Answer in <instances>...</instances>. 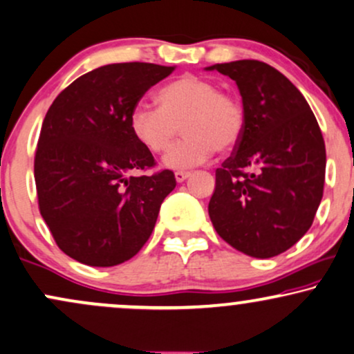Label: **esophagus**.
<instances>
[{
	"instance_id": "1",
	"label": "esophagus",
	"mask_w": 354,
	"mask_h": 354,
	"mask_svg": "<svg viewBox=\"0 0 354 354\" xmlns=\"http://www.w3.org/2000/svg\"><path fill=\"white\" fill-rule=\"evenodd\" d=\"M189 176H191L189 171H176V173H174V180H176L178 183L186 181Z\"/></svg>"
}]
</instances>
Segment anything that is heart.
<instances>
[{"label":"heart","instance_id":"heart-1","mask_svg":"<svg viewBox=\"0 0 354 354\" xmlns=\"http://www.w3.org/2000/svg\"><path fill=\"white\" fill-rule=\"evenodd\" d=\"M158 104L137 102L129 115V129L144 149L162 153L181 127L186 137L163 158L168 168L186 169L207 162L216 149L232 150L243 136V107L207 80L185 75L165 84L158 91Z\"/></svg>","mask_w":354,"mask_h":354}]
</instances>
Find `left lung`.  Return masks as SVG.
<instances>
[{
    "mask_svg": "<svg viewBox=\"0 0 354 354\" xmlns=\"http://www.w3.org/2000/svg\"><path fill=\"white\" fill-rule=\"evenodd\" d=\"M217 70L239 86L245 131L216 171L214 229L253 258L286 252L306 235L324 196L325 142L302 93L271 65L236 60Z\"/></svg>",
    "mask_w": 354,
    "mask_h": 354,
    "instance_id": "1",
    "label": "left lung"
}]
</instances>
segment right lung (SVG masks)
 Here are the masks:
<instances>
[{"label": "right lung", "instance_id": "obj_1", "mask_svg": "<svg viewBox=\"0 0 354 354\" xmlns=\"http://www.w3.org/2000/svg\"><path fill=\"white\" fill-rule=\"evenodd\" d=\"M174 66L111 64L65 88L42 122L34 176L40 216L58 248L88 266H115L140 252L174 189L169 169L129 129L132 107Z\"/></svg>", "mask_w": 354, "mask_h": 354}]
</instances>
